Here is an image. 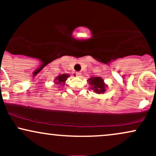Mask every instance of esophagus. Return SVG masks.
Wrapping results in <instances>:
<instances>
[{
  "label": "esophagus",
  "mask_w": 156,
  "mask_h": 156,
  "mask_svg": "<svg viewBox=\"0 0 156 156\" xmlns=\"http://www.w3.org/2000/svg\"><path fill=\"white\" fill-rule=\"evenodd\" d=\"M76 76L77 77H80V76H81V73H80V72H76Z\"/></svg>",
  "instance_id": "obj_1"
}]
</instances>
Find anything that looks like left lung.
<instances>
[{
    "label": "left lung",
    "instance_id": "8db88e82",
    "mask_svg": "<svg viewBox=\"0 0 156 156\" xmlns=\"http://www.w3.org/2000/svg\"><path fill=\"white\" fill-rule=\"evenodd\" d=\"M91 89L97 94H103L105 92V88L107 87L105 84L104 80L101 77H92L88 80Z\"/></svg>",
    "mask_w": 156,
    "mask_h": 156
}]
</instances>
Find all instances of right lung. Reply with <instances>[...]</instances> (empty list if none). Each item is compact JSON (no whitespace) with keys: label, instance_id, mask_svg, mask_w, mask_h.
Masks as SVG:
<instances>
[{"label":"right lung","instance_id":"obj_1","mask_svg":"<svg viewBox=\"0 0 156 156\" xmlns=\"http://www.w3.org/2000/svg\"><path fill=\"white\" fill-rule=\"evenodd\" d=\"M69 76V75L68 74H62V75H59L58 76H57L56 78H55V84H63L64 85V83L67 80V78Z\"/></svg>","mask_w":156,"mask_h":156}]
</instances>
